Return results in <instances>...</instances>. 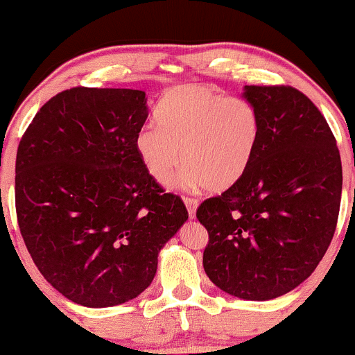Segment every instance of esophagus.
Returning a JSON list of instances; mask_svg holds the SVG:
<instances>
[{
  "mask_svg": "<svg viewBox=\"0 0 355 355\" xmlns=\"http://www.w3.org/2000/svg\"><path fill=\"white\" fill-rule=\"evenodd\" d=\"M184 203H186V208H188V213H189V218H196V208H198V201L194 200V198H184Z\"/></svg>",
  "mask_w": 355,
  "mask_h": 355,
  "instance_id": "obj_1",
  "label": "esophagus"
}]
</instances>
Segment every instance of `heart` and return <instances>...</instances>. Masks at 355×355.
Returning <instances> with one entry per match:
<instances>
[{"instance_id": "obj_1", "label": "heart", "mask_w": 355, "mask_h": 355, "mask_svg": "<svg viewBox=\"0 0 355 355\" xmlns=\"http://www.w3.org/2000/svg\"><path fill=\"white\" fill-rule=\"evenodd\" d=\"M159 123H148L135 140L147 173L169 186L184 164L181 184L223 193L245 176L259 142V116L249 101L211 87L188 85L164 96Z\"/></svg>"}]
</instances>
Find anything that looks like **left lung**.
Returning <instances> with one entry per match:
<instances>
[{"instance_id": "1", "label": "left lung", "mask_w": 355, "mask_h": 355, "mask_svg": "<svg viewBox=\"0 0 355 355\" xmlns=\"http://www.w3.org/2000/svg\"><path fill=\"white\" fill-rule=\"evenodd\" d=\"M259 116L249 171L196 216L208 230L203 268L237 298L266 301L303 283L329 249L342 196L337 142L318 108L291 86H245Z\"/></svg>"}]
</instances>
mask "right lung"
I'll return each instance as SVG.
<instances>
[{
    "label": "right lung",
    "instance_id": "add662e5",
    "mask_svg": "<svg viewBox=\"0 0 355 355\" xmlns=\"http://www.w3.org/2000/svg\"><path fill=\"white\" fill-rule=\"evenodd\" d=\"M147 116L144 91L72 87L42 106L18 146L21 237L42 276L83 306L146 291L159 252L188 220L137 152Z\"/></svg>",
    "mask_w": 355,
    "mask_h": 355
}]
</instances>
